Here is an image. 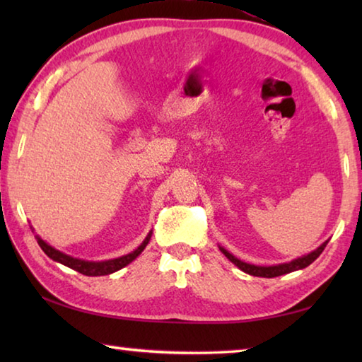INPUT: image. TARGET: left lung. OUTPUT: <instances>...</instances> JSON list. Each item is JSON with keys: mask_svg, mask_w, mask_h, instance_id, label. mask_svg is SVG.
<instances>
[{"mask_svg": "<svg viewBox=\"0 0 362 362\" xmlns=\"http://www.w3.org/2000/svg\"><path fill=\"white\" fill-rule=\"evenodd\" d=\"M329 241H324L320 247H316L315 250H311L310 254L302 255V257H297V259H293L291 262H286V263H278V265H268V267H262V265H254V263H247V262H243L235 257L233 254H230L228 250L225 247L218 246L220 252H222L226 259H228L231 263H235V265L243 269L244 273L250 274V276H259V278H276L281 276V274H287V273H292V272H297V269H303L308 265H311L317 257L321 255V252L324 250V247L327 246Z\"/></svg>", "mask_w": 362, "mask_h": 362, "instance_id": "1", "label": "left lung"}]
</instances>
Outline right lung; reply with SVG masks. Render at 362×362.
<instances>
[{"label":"right lung","mask_w":362,"mask_h":362,"mask_svg":"<svg viewBox=\"0 0 362 362\" xmlns=\"http://www.w3.org/2000/svg\"><path fill=\"white\" fill-rule=\"evenodd\" d=\"M151 233L153 231L150 230V233L146 235L142 244H140L136 250H132V252L118 257V259L102 260V262H89V260H81V259H76V257L66 255L64 252H60V250H57L56 247H52L51 244H47L45 240H41L40 235H36L35 238H36V241H38L40 247L45 250V254L49 257V259H52L54 262L62 263V265L75 269V272L81 273V274H86V276H105V274H112L115 272H118V269L124 268L126 265H129L132 260H136L137 257L144 252L146 244H148Z\"/></svg>","instance_id":"right-lung-1"}]
</instances>
